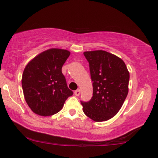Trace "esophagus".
I'll return each instance as SVG.
<instances>
[{"instance_id": "esophagus-1", "label": "esophagus", "mask_w": 158, "mask_h": 158, "mask_svg": "<svg viewBox=\"0 0 158 158\" xmlns=\"http://www.w3.org/2000/svg\"><path fill=\"white\" fill-rule=\"evenodd\" d=\"M80 93H81V91H80L79 89H77V90L74 91V95H75L76 96H79L80 95Z\"/></svg>"}]
</instances>
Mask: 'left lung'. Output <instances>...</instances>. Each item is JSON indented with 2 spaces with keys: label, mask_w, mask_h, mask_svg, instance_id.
I'll list each match as a JSON object with an SVG mask.
<instances>
[{
  "label": "left lung",
  "mask_w": 158,
  "mask_h": 158,
  "mask_svg": "<svg viewBox=\"0 0 158 158\" xmlns=\"http://www.w3.org/2000/svg\"><path fill=\"white\" fill-rule=\"evenodd\" d=\"M89 63L93 81V97L81 102L83 111L95 122L106 121L116 116L128 93L130 73L121 58L103 50L84 52Z\"/></svg>",
  "instance_id": "8db88e82"
}]
</instances>
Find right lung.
Listing matches in <instances>:
<instances>
[{"label": "right lung", "mask_w": 158, "mask_h": 158, "mask_svg": "<svg viewBox=\"0 0 158 158\" xmlns=\"http://www.w3.org/2000/svg\"><path fill=\"white\" fill-rule=\"evenodd\" d=\"M69 55L68 50L52 48L39 53L25 67L21 79L23 96L35 114H56L73 95L61 70Z\"/></svg>", "instance_id": "add662e5"}]
</instances>
